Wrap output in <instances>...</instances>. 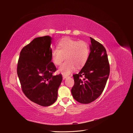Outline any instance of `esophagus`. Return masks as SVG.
<instances>
[{
    "instance_id": "1",
    "label": "esophagus",
    "mask_w": 133,
    "mask_h": 133,
    "mask_svg": "<svg viewBox=\"0 0 133 133\" xmlns=\"http://www.w3.org/2000/svg\"><path fill=\"white\" fill-rule=\"evenodd\" d=\"M62 77H63V78H64V79H65V78H67L69 77V76H67V75H65V74H63V75H62Z\"/></svg>"
}]
</instances>
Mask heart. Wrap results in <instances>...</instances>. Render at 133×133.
<instances>
[{
	"instance_id": "heart-1",
	"label": "heart",
	"mask_w": 133,
	"mask_h": 133,
	"mask_svg": "<svg viewBox=\"0 0 133 133\" xmlns=\"http://www.w3.org/2000/svg\"><path fill=\"white\" fill-rule=\"evenodd\" d=\"M90 54L89 44L84 41H78L71 38L61 39L58 42L57 48L51 50L53 62L56 66L61 65L65 58L66 61L59 68L63 74L68 75L76 68H81L87 62Z\"/></svg>"
}]
</instances>
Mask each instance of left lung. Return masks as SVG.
Listing matches in <instances>:
<instances>
[{
    "mask_svg": "<svg viewBox=\"0 0 133 133\" xmlns=\"http://www.w3.org/2000/svg\"><path fill=\"white\" fill-rule=\"evenodd\" d=\"M89 58L78 74H73L72 95L77 102L88 104L98 98L104 89L110 74L107 51L99 42L90 37ZM84 78L82 79L81 77Z\"/></svg>",
    "mask_w": 133,
    "mask_h": 133,
    "instance_id": "left-lung-1",
    "label": "left lung"
}]
</instances>
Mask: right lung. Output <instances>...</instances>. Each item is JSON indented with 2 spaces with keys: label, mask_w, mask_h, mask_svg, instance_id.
I'll return each instance as SVG.
<instances>
[{
  "label": "right lung",
  "mask_w": 133,
  "mask_h": 133,
  "mask_svg": "<svg viewBox=\"0 0 133 133\" xmlns=\"http://www.w3.org/2000/svg\"><path fill=\"white\" fill-rule=\"evenodd\" d=\"M49 36L37 37L22 48L17 63V73L22 90L31 101L43 107L51 105L57 98V90L62 80L51 61Z\"/></svg>",
  "instance_id": "1"
}]
</instances>
